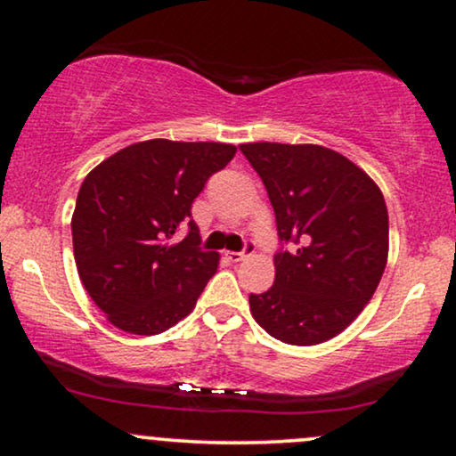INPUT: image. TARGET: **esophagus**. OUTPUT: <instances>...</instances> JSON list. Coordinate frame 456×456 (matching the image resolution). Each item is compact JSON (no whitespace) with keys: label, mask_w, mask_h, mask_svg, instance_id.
Wrapping results in <instances>:
<instances>
[{"label":"esophagus","mask_w":456,"mask_h":456,"mask_svg":"<svg viewBox=\"0 0 456 456\" xmlns=\"http://www.w3.org/2000/svg\"><path fill=\"white\" fill-rule=\"evenodd\" d=\"M253 248H255V245H253L251 240H248L247 245H245V248H242V251H228L226 257L236 264V261H242L245 257H248V253H253Z\"/></svg>","instance_id":"esophagus-1"}]
</instances>
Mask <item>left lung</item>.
Instances as JSON below:
<instances>
[{"label": "left lung", "mask_w": 456, "mask_h": 456, "mask_svg": "<svg viewBox=\"0 0 456 456\" xmlns=\"http://www.w3.org/2000/svg\"><path fill=\"white\" fill-rule=\"evenodd\" d=\"M240 151L264 180L282 242L273 286L248 295L255 322L286 345L334 338L370 303L388 261L382 191L328 147L247 142Z\"/></svg>", "instance_id": "1"}]
</instances>
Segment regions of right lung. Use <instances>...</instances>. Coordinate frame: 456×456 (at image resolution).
Masks as SVG:
<instances>
[{"instance_id":"right-lung-1","label":"right lung","mask_w":456,"mask_h":456,"mask_svg":"<svg viewBox=\"0 0 456 456\" xmlns=\"http://www.w3.org/2000/svg\"><path fill=\"white\" fill-rule=\"evenodd\" d=\"M226 142H134L86 174L72 245L86 292L116 328L166 332L195 309L220 255L203 251L191 216L211 174L234 158ZM187 226L180 243L173 236Z\"/></svg>"}]
</instances>
